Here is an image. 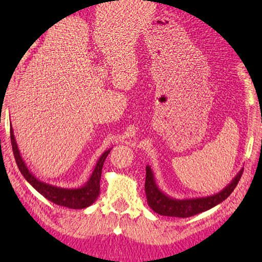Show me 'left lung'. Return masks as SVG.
<instances>
[{
  "mask_svg": "<svg viewBox=\"0 0 262 262\" xmlns=\"http://www.w3.org/2000/svg\"><path fill=\"white\" fill-rule=\"evenodd\" d=\"M243 173V169L238 172L236 177L229 186L225 187L221 192L214 194V196L196 198V199H173L168 197L160 190L158 186L155 185V180L149 166H146V180H145V192L147 198V204L155 213L163 216L172 217H190L197 215L203 211L213 208L214 206L219 205L230 196L232 191L234 190L240 181Z\"/></svg>",
  "mask_w": 262,
  "mask_h": 262,
  "instance_id": "1",
  "label": "left lung"
}]
</instances>
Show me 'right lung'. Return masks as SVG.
I'll return each mask as SVG.
<instances>
[{
    "instance_id": "obj_1",
    "label": "right lung",
    "mask_w": 262,
    "mask_h": 262,
    "mask_svg": "<svg viewBox=\"0 0 262 262\" xmlns=\"http://www.w3.org/2000/svg\"><path fill=\"white\" fill-rule=\"evenodd\" d=\"M10 137L11 144H12V151L14 154L15 163L18 165L21 174L24 176L26 178V180L29 182L39 193L42 194L43 197L51 200L54 204L73 209L85 208L88 206H90L96 202V199L100 192V179H101L102 166L105 159L108 157V154L110 153V149L105 151L101 155V158L99 159L91 178L85 183L84 187L77 189H64L47 185L45 182L39 181L37 178H35V176L31 174V172L28 170L27 165L21 159L20 152L14 140L12 127H10Z\"/></svg>"
}]
</instances>
